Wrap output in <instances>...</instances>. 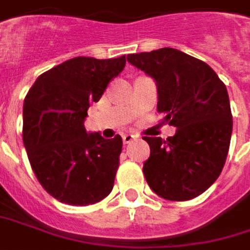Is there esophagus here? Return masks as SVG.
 Masks as SVG:
<instances>
[{"instance_id": "34e87169", "label": "esophagus", "mask_w": 250, "mask_h": 250, "mask_svg": "<svg viewBox=\"0 0 250 250\" xmlns=\"http://www.w3.org/2000/svg\"><path fill=\"white\" fill-rule=\"evenodd\" d=\"M136 137H137V136L130 135V133H126V135L122 136V140H124V143H125V144H129V143L133 142V140H135Z\"/></svg>"}]
</instances>
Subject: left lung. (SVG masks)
Here are the masks:
<instances>
[{"mask_svg": "<svg viewBox=\"0 0 250 250\" xmlns=\"http://www.w3.org/2000/svg\"><path fill=\"white\" fill-rule=\"evenodd\" d=\"M151 76L158 88V111L175 135L148 137L151 154L143 173L166 200L197 197L218 180L230 147L233 115L226 85L214 69L180 50L163 47L126 57Z\"/></svg>", "mask_w": 250, "mask_h": 250, "instance_id": "8db88e82", "label": "left lung"}]
</instances>
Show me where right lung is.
Masks as SVG:
<instances>
[{"mask_svg": "<svg viewBox=\"0 0 250 250\" xmlns=\"http://www.w3.org/2000/svg\"><path fill=\"white\" fill-rule=\"evenodd\" d=\"M125 63V56L76 57L42 73L24 99L23 142L31 167L43 189L61 203L95 204L114 187L121 136L87 133L84 120Z\"/></svg>", "mask_w": 250, "mask_h": 250, "instance_id": "1", "label": "right lung"}]
</instances>
